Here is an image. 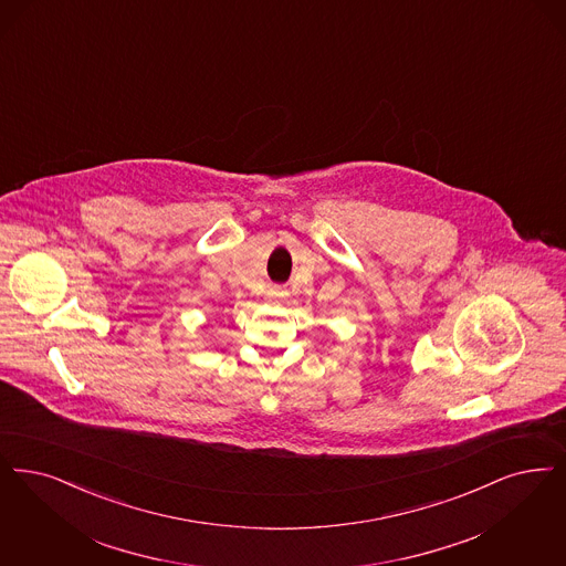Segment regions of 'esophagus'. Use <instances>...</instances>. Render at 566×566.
<instances>
[{"label": "esophagus", "instance_id": "34e87169", "mask_svg": "<svg viewBox=\"0 0 566 566\" xmlns=\"http://www.w3.org/2000/svg\"><path fill=\"white\" fill-rule=\"evenodd\" d=\"M270 294H272L273 298H277V296H282V293H280V291H275V289H272V291H270Z\"/></svg>", "mask_w": 566, "mask_h": 566}]
</instances>
